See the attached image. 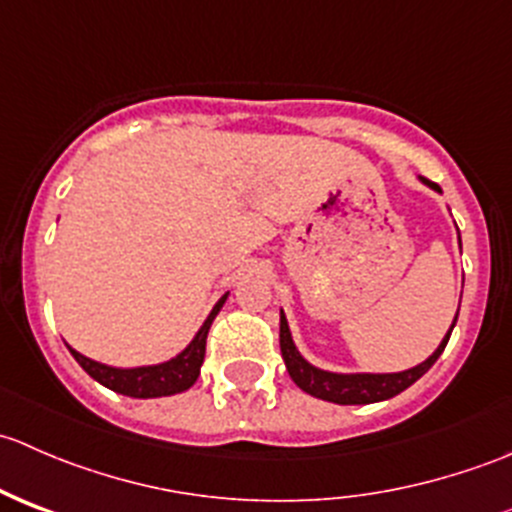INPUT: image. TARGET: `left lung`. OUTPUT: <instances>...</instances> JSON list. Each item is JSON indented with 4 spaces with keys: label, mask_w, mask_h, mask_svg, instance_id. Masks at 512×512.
<instances>
[{
    "label": "left lung",
    "mask_w": 512,
    "mask_h": 512,
    "mask_svg": "<svg viewBox=\"0 0 512 512\" xmlns=\"http://www.w3.org/2000/svg\"><path fill=\"white\" fill-rule=\"evenodd\" d=\"M423 183L431 185L433 190H441L431 180L421 178ZM458 319V317H456ZM456 319H453V327H456ZM453 327L448 329L446 339L441 342V347L428 356L423 364L414 366L409 371H401V374H332V371L314 369L312 364L302 359L292 342V334H289L285 314H280V349L282 359H285L289 376H292L294 384L302 391H307L309 396H317V399L332 401V404L342 406H354V404H376V401H386L391 396L401 394L404 389H409L414 381L421 379L433 364H436L438 356L446 349L448 339H451Z\"/></svg>",
    "instance_id": "left-lung-1"
}]
</instances>
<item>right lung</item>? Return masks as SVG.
Returning <instances> with one entry per match:
<instances>
[{"label": "right lung", "mask_w": 512, "mask_h": 512, "mask_svg": "<svg viewBox=\"0 0 512 512\" xmlns=\"http://www.w3.org/2000/svg\"><path fill=\"white\" fill-rule=\"evenodd\" d=\"M225 299L227 294H223L220 302L215 304L210 317L205 319V324L200 327V332L195 334L193 342L188 344V349H183L175 359L165 361V364L138 366V369H113V366L98 364V361L89 359V356L74 352L71 347L69 352L74 354V359L79 361L81 369H84L91 379H96L98 384L116 391V394L131 396V399H156V396L180 394V391L190 389V386L195 384V379L200 376V366H203V359H205V342H208L210 324H213V319L218 317Z\"/></svg>", "instance_id": "add662e5"}]
</instances>
